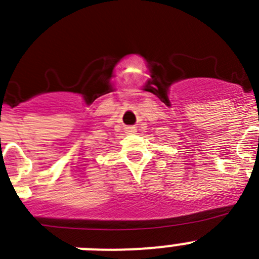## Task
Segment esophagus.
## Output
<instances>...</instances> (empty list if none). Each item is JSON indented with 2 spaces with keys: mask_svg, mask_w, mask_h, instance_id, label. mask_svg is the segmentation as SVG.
Listing matches in <instances>:
<instances>
[{
  "mask_svg": "<svg viewBox=\"0 0 259 259\" xmlns=\"http://www.w3.org/2000/svg\"><path fill=\"white\" fill-rule=\"evenodd\" d=\"M125 132H127V134H132V132H136V127H134V125L125 127Z\"/></svg>",
  "mask_w": 259,
  "mask_h": 259,
  "instance_id": "1",
  "label": "esophagus"
}]
</instances>
